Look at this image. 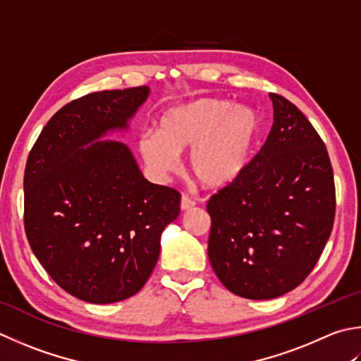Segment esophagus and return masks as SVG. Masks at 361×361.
<instances>
[{
  "mask_svg": "<svg viewBox=\"0 0 361 361\" xmlns=\"http://www.w3.org/2000/svg\"><path fill=\"white\" fill-rule=\"evenodd\" d=\"M180 207H181V211H189V209H192V208L195 207V202H194L192 199H190V197L183 195V197H181Z\"/></svg>",
  "mask_w": 361,
  "mask_h": 361,
  "instance_id": "1",
  "label": "esophagus"
}]
</instances>
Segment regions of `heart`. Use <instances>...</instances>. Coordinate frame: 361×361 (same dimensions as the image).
<instances>
[{"label":"heart","instance_id":"heart-1","mask_svg":"<svg viewBox=\"0 0 361 361\" xmlns=\"http://www.w3.org/2000/svg\"><path fill=\"white\" fill-rule=\"evenodd\" d=\"M261 131V120L250 108L219 98H202L169 109L159 131H145L139 148L147 166L159 175L173 171L178 152L192 148L189 169L208 189L238 180L249 164Z\"/></svg>","mask_w":361,"mask_h":361}]
</instances>
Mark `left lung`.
<instances>
[{
	"label": "left lung",
	"instance_id": "left-lung-1",
	"mask_svg": "<svg viewBox=\"0 0 361 361\" xmlns=\"http://www.w3.org/2000/svg\"><path fill=\"white\" fill-rule=\"evenodd\" d=\"M274 123L245 171L211 195L209 263L233 294L274 299L305 280L334 228L327 148L303 112L271 94Z\"/></svg>",
	"mask_w": 361,
	"mask_h": 361
}]
</instances>
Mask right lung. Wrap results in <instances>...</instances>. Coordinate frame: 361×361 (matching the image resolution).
<instances>
[{
	"label": "right lung",
	"mask_w": 361,
	"mask_h": 361,
	"mask_svg": "<svg viewBox=\"0 0 361 361\" xmlns=\"http://www.w3.org/2000/svg\"><path fill=\"white\" fill-rule=\"evenodd\" d=\"M147 97L148 87L139 86L76 98L48 120L26 161L27 243L49 277L84 302L112 303L140 291L162 230L180 214L181 194L147 181L128 147L95 142L126 128Z\"/></svg>",
	"instance_id": "right-lung-1"
}]
</instances>
